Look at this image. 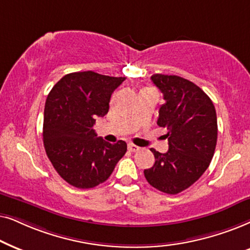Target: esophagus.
I'll list each match as a JSON object with an SVG mask.
<instances>
[{
	"label": "esophagus",
	"instance_id": "esophagus-1",
	"mask_svg": "<svg viewBox=\"0 0 250 250\" xmlns=\"http://www.w3.org/2000/svg\"><path fill=\"white\" fill-rule=\"evenodd\" d=\"M128 149L130 152H137L138 149H139V147H138V146L134 145V144H128Z\"/></svg>",
	"mask_w": 250,
	"mask_h": 250
}]
</instances>
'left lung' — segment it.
Wrapping results in <instances>:
<instances>
[{"mask_svg":"<svg viewBox=\"0 0 250 250\" xmlns=\"http://www.w3.org/2000/svg\"><path fill=\"white\" fill-rule=\"evenodd\" d=\"M152 82L162 92L159 127L167 129L169 149L151 148L155 162L145 169L146 181L167 194L194 184L207 170L217 143V116L211 99L188 80L177 75L154 74Z\"/></svg>","mask_w":250,"mask_h":250,"instance_id":"left-lung-1","label":"left lung"}]
</instances>
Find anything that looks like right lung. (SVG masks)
Segmentation results:
<instances>
[{"instance_id":"add662e5","label":"right lung","mask_w":250,"mask_h":250,"mask_svg":"<svg viewBox=\"0 0 250 250\" xmlns=\"http://www.w3.org/2000/svg\"><path fill=\"white\" fill-rule=\"evenodd\" d=\"M123 81L92 71L69 73L49 92L43 144L56 171L74 188L104 183L127 152L125 142L111 144L94 130L96 118L107 114L113 91Z\"/></svg>"}]
</instances>
